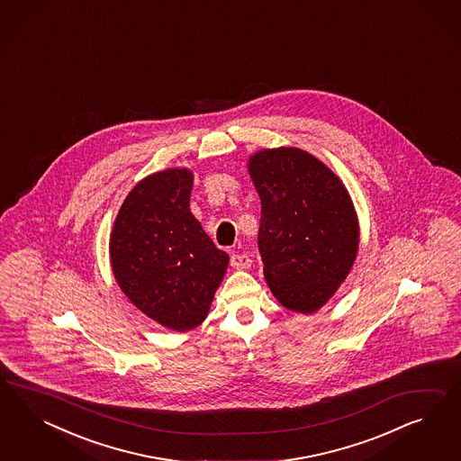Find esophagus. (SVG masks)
<instances>
[{"label":"esophagus","mask_w":461,"mask_h":461,"mask_svg":"<svg viewBox=\"0 0 461 461\" xmlns=\"http://www.w3.org/2000/svg\"><path fill=\"white\" fill-rule=\"evenodd\" d=\"M230 264H231L233 268H238V270L250 268V257H249V253H231V257H230Z\"/></svg>","instance_id":"1"}]
</instances>
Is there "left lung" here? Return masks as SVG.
<instances>
[{
  "label": "left lung",
  "instance_id": "obj_1",
  "mask_svg": "<svg viewBox=\"0 0 461 461\" xmlns=\"http://www.w3.org/2000/svg\"><path fill=\"white\" fill-rule=\"evenodd\" d=\"M251 181L262 201L258 250L282 306L314 312L347 279L358 251V220L347 189L299 149L253 155Z\"/></svg>",
  "mask_w": 461,
  "mask_h": 461
}]
</instances>
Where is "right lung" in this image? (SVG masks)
<instances>
[{
  "label": "right lung",
  "mask_w": 461,
  "mask_h": 461,
  "mask_svg": "<svg viewBox=\"0 0 461 461\" xmlns=\"http://www.w3.org/2000/svg\"><path fill=\"white\" fill-rule=\"evenodd\" d=\"M193 174L168 168L139 182L113 226L114 277L126 297L162 326L187 331L204 321L228 253L189 210Z\"/></svg>",
  "instance_id": "obj_1"
}]
</instances>
